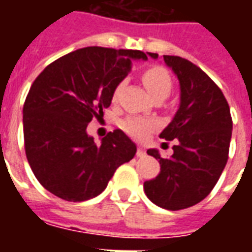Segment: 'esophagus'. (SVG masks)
Here are the masks:
<instances>
[{
  "label": "esophagus",
  "instance_id": "esophagus-1",
  "mask_svg": "<svg viewBox=\"0 0 252 252\" xmlns=\"http://www.w3.org/2000/svg\"><path fill=\"white\" fill-rule=\"evenodd\" d=\"M136 155H137V157H139V158H143V157L146 155V150H144V148L140 147V146H139V147H137Z\"/></svg>",
  "mask_w": 252,
  "mask_h": 252
}]
</instances>
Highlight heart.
<instances>
[{"label":"heart","mask_w":252,"mask_h":252,"mask_svg":"<svg viewBox=\"0 0 252 252\" xmlns=\"http://www.w3.org/2000/svg\"><path fill=\"white\" fill-rule=\"evenodd\" d=\"M142 81L147 89V92L154 98H158V97L166 98L173 88V81H171L170 74L166 68L160 66H151L146 68L142 74ZM121 89H123V83H119L113 92V99H117ZM154 126H155L154 121L144 120V119H139V117H131L124 123L126 131L131 136L137 137V139L146 136Z\"/></svg>","instance_id":"b5f03b06"}]
</instances>
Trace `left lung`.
Wrapping results in <instances>:
<instances>
[{"mask_svg": "<svg viewBox=\"0 0 252 252\" xmlns=\"http://www.w3.org/2000/svg\"><path fill=\"white\" fill-rule=\"evenodd\" d=\"M148 55L158 59V54ZM163 61L180 81L181 101L159 136L177 144L169 159L147 150L159 159L160 173L144 182V191L155 205L180 211L198 204L217 184L228 160L232 119L222 92L200 67L181 57L163 55Z\"/></svg>", "mask_w": 252, "mask_h": 252, "instance_id": "1", "label": "left lung"}]
</instances>
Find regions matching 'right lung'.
Returning <instances> with one entry per match:
<instances>
[{
	"instance_id": "1",
	"label": "right lung",
	"mask_w": 252,
	"mask_h": 252,
	"mask_svg": "<svg viewBox=\"0 0 252 252\" xmlns=\"http://www.w3.org/2000/svg\"><path fill=\"white\" fill-rule=\"evenodd\" d=\"M137 59L147 55L86 47L48 64L32 83L23 108L25 154L50 193L72 202L90 200L104 191L119 166L135 157V143L120 129L97 146L86 128L104 116L116 86Z\"/></svg>"
}]
</instances>
